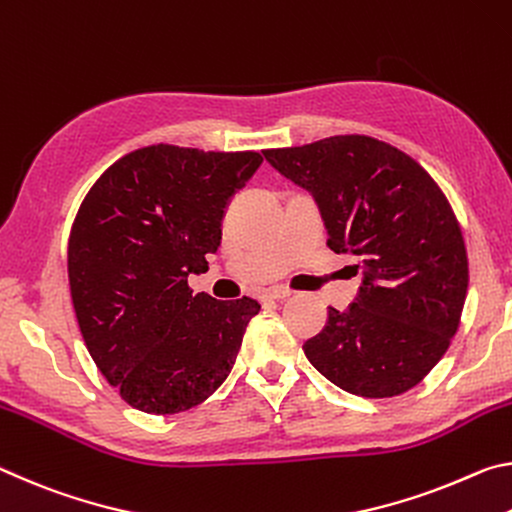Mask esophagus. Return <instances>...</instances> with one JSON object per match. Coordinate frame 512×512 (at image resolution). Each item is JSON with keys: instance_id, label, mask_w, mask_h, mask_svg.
I'll list each match as a JSON object with an SVG mask.
<instances>
[{"instance_id": "34e87169", "label": "esophagus", "mask_w": 512, "mask_h": 512, "mask_svg": "<svg viewBox=\"0 0 512 512\" xmlns=\"http://www.w3.org/2000/svg\"><path fill=\"white\" fill-rule=\"evenodd\" d=\"M290 295H292V290H288V288H267L261 292V299L263 301H281Z\"/></svg>"}]
</instances>
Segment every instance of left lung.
<instances>
[{
	"label": "left lung",
	"instance_id": "8db88e82",
	"mask_svg": "<svg viewBox=\"0 0 512 512\" xmlns=\"http://www.w3.org/2000/svg\"><path fill=\"white\" fill-rule=\"evenodd\" d=\"M263 154L311 192L326 245L363 272L356 301L329 308L306 358L351 395H404L445 356L465 306L467 249L445 192L415 158L356 133Z\"/></svg>",
	"mask_w": 512,
	"mask_h": 512
}]
</instances>
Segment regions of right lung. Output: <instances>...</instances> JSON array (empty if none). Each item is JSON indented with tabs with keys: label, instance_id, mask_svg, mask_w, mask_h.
I'll return each instance as SVG.
<instances>
[{
	"label": "right lung",
	"instance_id": "right-lung-1",
	"mask_svg": "<svg viewBox=\"0 0 512 512\" xmlns=\"http://www.w3.org/2000/svg\"><path fill=\"white\" fill-rule=\"evenodd\" d=\"M263 163L258 152L177 145L122 156L81 201L67 242V279L83 342L129 406L174 415L229 376L261 304L192 295L222 217Z\"/></svg>",
	"mask_w": 512,
	"mask_h": 512
}]
</instances>
